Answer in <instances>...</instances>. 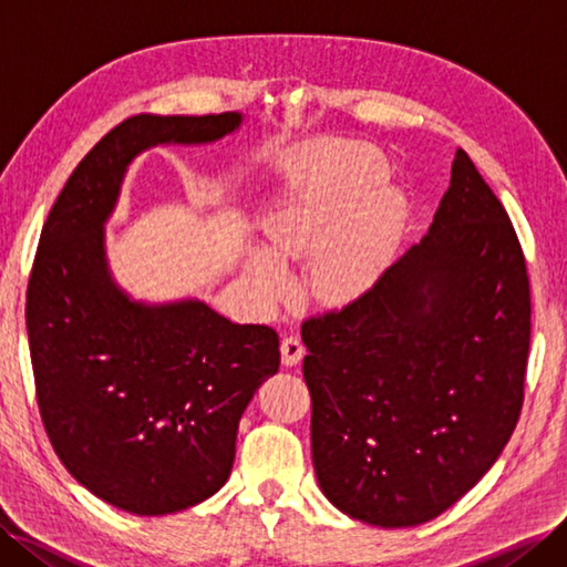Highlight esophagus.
I'll use <instances>...</instances> for the list:
<instances>
[{"label":"esophagus","mask_w":567,"mask_h":567,"mask_svg":"<svg viewBox=\"0 0 567 567\" xmlns=\"http://www.w3.org/2000/svg\"><path fill=\"white\" fill-rule=\"evenodd\" d=\"M280 351H282V363L285 365H297L305 355V343L297 333H287L282 339Z\"/></svg>","instance_id":"34e87169"}]
</instances>
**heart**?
Here are the masks:
<instances>
[{
  "mask_svg": "<svg viewBox=\"0 0 567 567\" xmlns=\"http://www.w3.org/2000/svg\"><path fill=\"white\" fill-rule=\"evenodd\" d=\"M297 177L268 216L270 252L277 260L309 256V287L321 302H348L365 292L382 270L402 221V197L378 187L380 155L351 141L315 143L299 158ZM258 256L252 275L262 292L277 295L285 272Z\"/></svg>",
  "mask_w": 567,
  "mask_h": 567,
  "instance_id": "b5f03b06",
  "label": "heart"
}]
</instances>
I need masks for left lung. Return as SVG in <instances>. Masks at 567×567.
Returning <instances> with one entry per match:
<instances>
[{
  "label": "left lung",
  "mask_w": 567,
  "mask_h": 567,
  "mask_svg": "<svg viewBox=\"0 0 567 567\" xmlns=\"http://www.w3.org/2000/svg\"><path fill=\"white\" fill-rule=\"evenodd\" d=\"M302 341L317 480L348 516L431 522L495 465L524 406L532 285L465 151L421 244L341 309L307 317Z\"/></svg>",
  "instance_id": "obj_1"
}]
</instances>
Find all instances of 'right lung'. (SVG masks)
Listing matches in <instances>:
<instances>
[{"label": "right lung", "mask_w": 567, "mask_h": 567, "mask_svg": "<svg viewBox=\"0 0 567 567\" xmlns=\"http://www.w3.org/2000/svg\"><path fill=\"white\" fill-rule=\"evenodd\" d=\"M238 124L236 112L124 118L68 177L33 258L27 329L45 433L78 483L131 514L212 497L231 475L240 414L280 368L275 329L202 302H131L104 260L102 224L134 155Z\"/></svg>", "instance_id": "right-lung-1"}]
</instances>
